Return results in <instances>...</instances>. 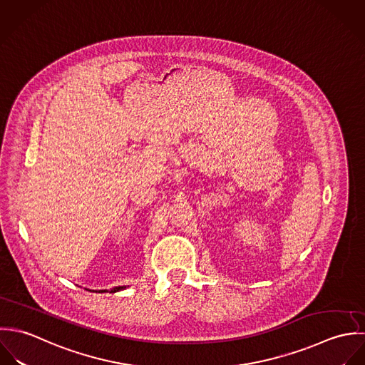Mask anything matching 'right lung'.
I'll return each mask as SVG.
<instances>
[{
    "label": "right lung",
    "mask_w": 365,
    "mask_h": 365,
    "mask_svg": "<svg viewBox=\"0 0 365 365\" xmlns=\"http://www.w3.org/2000/svg\"><path fill=\"white\" fill-rule=\"evenodd\" d=\"M125 288H128V287H114V288H111V289H86V291L96 292V293H106V292L115 293V292L123 291V289H125Z\"/></svg>",
    "instance_id": "obj_1"
}]
</instances>
